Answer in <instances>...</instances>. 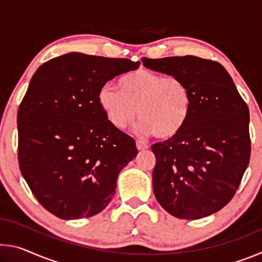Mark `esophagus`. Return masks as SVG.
Instances as JSON below:
<instances>
[{"label": "esophagus", "mask_w": 262, "mask_h": 262, "mask_svg": "<svg viewBox=\"0 0 262 262\" xmlns=\"http://www.w3.org/2000/svg\"><path fill=\"white\" fill-rule=\"evenodd\" d=\"M136 148L139 149V150H145V149H148L149 148V145L145 143L144 141H136Z\"/></svg>", "instance_id": "esophagus-1"}]
</instances>
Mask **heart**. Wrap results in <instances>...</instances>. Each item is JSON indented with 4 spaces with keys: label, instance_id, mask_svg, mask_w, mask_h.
<instances>
[{
    "label": "heart",
    "instance_id": "b5f03b06",
    "mask_svg": "<svg viewBox=\"0 0 262 262\" xmlns=\"http://www.w3.org/2000/svg\"><path fill=\"white\" fill-rule=\"evenodd\" d=\"M120 86L105 83L97 95L106 119L118 129L130 125L137 114V130L167 140L187 123L192 98L181 78L140 69L123 76Z\"/></svg>",
    "mask_w": 262,
    "mask_h": 262
}]
</instances>
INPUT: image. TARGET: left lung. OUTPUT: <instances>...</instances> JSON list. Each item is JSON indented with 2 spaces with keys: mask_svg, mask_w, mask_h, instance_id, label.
<instances>
[{
  "mask_svg": "<svg viewBox=\"0 0 262 262\" xmlns=\"http://www.w3.org/2000/svg\"><path fill=\"white\" fill-rule=\"evenodd\" d=\"M142 62L145 68L183 79L192 98L183 130L151 147L155 196L178 219L214 214L231 200L250 162L247 105L219 62L193 55L143 57Z\"/></svg>",
  "mask_w": 262,
  "mask_h": 262,
  "instance_id": "obj_1",
  "label": "left lung"
}]
</instances>
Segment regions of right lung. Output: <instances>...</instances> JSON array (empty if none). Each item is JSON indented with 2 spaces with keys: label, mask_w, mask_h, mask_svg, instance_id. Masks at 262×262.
<instances>
[{
  "label": "right lung",
  "mask_w": 262,
  "mask_h": 262,
  "mask_svg": "<svg viewBox=\"0 0 262 262\" xmlns=\"http://www.w3.org/2000/svg\"><path fill=\"white\" fill-rule=\"evenodd\" d=\"M139 66L72 52L45 62L31 78L17 115L19 168L35 199L59 219L105 209L119 173L139 152L97 100L103 84Z\"/></svg>",
  "instance_id": "add662e5"
}]
</instances>
